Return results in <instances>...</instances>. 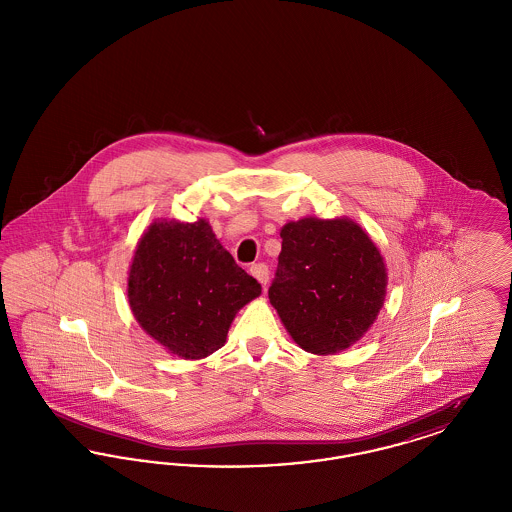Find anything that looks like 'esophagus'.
I'll list each match as a JSON object with an SVG mask.
<instances>
[{
    "mask_svg": "<svg viewBox=\"0 0 512 512\" xmlns=\"http://www.w3.org/2000/svg\"><path fill=\"white\" fill-rule=\"evenodd\" d=\"M251 274L263 284V286H267L268 282V267L265 263H255V265H251Z\"/></svg>",
    "mask_w": 512,
    "mask_h": 512,
    "instance_id": "esophagus-1",
    "label": "esophagus"
}]
</instances>
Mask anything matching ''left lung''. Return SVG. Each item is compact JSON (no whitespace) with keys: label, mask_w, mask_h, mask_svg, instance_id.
<instances>
[{"label":"left lung","mask_w":512,"mask_h":512,"mask_svg":"<svg viewBox=\"0 0 512 512\" xmlns=\"http://www.w3.org/2000/svg\"><path fill=\"white\" fill-rule=\"evenodd\" d=\"M268 299L293 341L332 355L359 340L386 297V265L353 220L301 219L282 232Z\"/></svg>","instance_id":"obj_1"}]
</instances>
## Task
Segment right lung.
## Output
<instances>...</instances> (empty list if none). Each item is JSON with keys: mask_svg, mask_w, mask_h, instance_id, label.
<instances>
[{"mask_svg": "<svg viewBox=\"0 0 512 512\" xmlns=\"http://www.w3.org/2000/svg\"><path fill=\"white\" fill-rule=\"evenodd\" d=\"M261 293L209 222H153L136 247L128 301L153 340L182 359L220 349L236 313Z\"/></svg>", "mask_w": 512, "mask_h": 512, "instance_id": "1", "label": "right lung"}]
</instances>
